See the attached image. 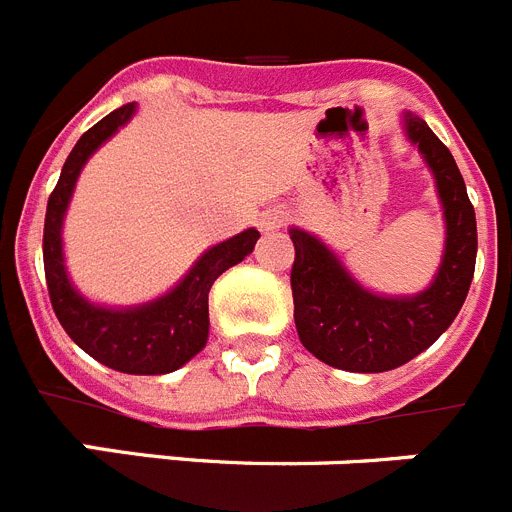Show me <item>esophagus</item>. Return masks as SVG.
Instances as JSON below:
<instances>
[{
    "instance_id": "34e87169",
    "label": "esophagus",
    "mask_w": 512,
    "mask_h": 512,
    "mask_svg": "<svg viewBox=\"0 0 512 512\" xmlns=\"http://www.w3.org/2000/svg\"><path fill=\"white\" fill-rule=\"evenodd\" d=\"M285 224V214L280 209H270L260 216V227L265 232H273V229H280Z\"/></svg>"
}]
</instances>
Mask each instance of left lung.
Here are the masks:
<instances>
[{
    "instance_id": "8db88e82",
    "label": "left lung",
    "mask_w": 512,
    "mask_h": 512,
    "mask_svg": "<svg viewBox=\"0 0 512 512\" xmlns=\"http://www.w3.org/2000/svg\"><path fill=\"white\" fill-rule=\"evenodd\" d=\"M405 135L434 173L446 222L436 278L416 296L388 298L362 288L329 247L290 229L296 260L290 270L298 339L316 359L347 372H388L428 349L457 319L477 260V222L467 186L449 147L416 114Z\"/></svg>"
}]
</instances>
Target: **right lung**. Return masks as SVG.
I'll return each instance as SVG.
<instances>
[{
	"instance_id": "right-lung-1",
	"label": "right lung",
	"mask_w": 512,
	"mask_h": 512,
	"mask_svg": "<svg viewBox=\"0 0 512 512\" xmlns=\"http://www.w3.org/2000/svg\"><path fill=\"white\" fill-rule=\"evenodd\" d=\"M135 104H124L81 135L63 163L58 186L53 188L45 211L43 262L53 311L78 347L86 354L127 375H165L183 367L206 347L209 339V290L229 267L245 260L257 229H245L237 237L214 245L196 260L186 278L158 301L135 308H107L86 301L68 280L63 265V216L76 188L78 173L119 127L130 122Z\"/></svg>"
}]
</instances>
